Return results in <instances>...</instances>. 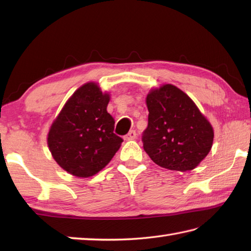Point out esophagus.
I'll return each mask as SVG.
<instances>
[{
	"mask_svg": "<svg viewBox=\"0 0 251 251\" xmlns=\"http://www.w3.org/2000/svg\"><path fill=\"white\" fill-rule=\"evenodd\" d=\"M136 138H137L136 130H130L128 134L125 136V139L126 140H134V139H136Z\"/></svg>",
	"mask_w": 251,
	"mask_h": 251,
	"instance_id": "1",
	"label": "esophagus"
}]
</instances>
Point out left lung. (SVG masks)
<instances>
[{"label": "left lung", "instance_id": "left-lung-1", "mask_svg": "<svg viewBox=\"0 0 251 251\" xmlns=\"http://www.w3.org/2000/svg\"><path fill=\"white\" fill-rule=\"evenodd\" d=\"M148 127L143 149L158 166L178 172L194 169L209 153L214 130L193 101L174 85L148 95Z\"/></svg>", "mask_w": 251, "mask_h": 251}]
</instances>
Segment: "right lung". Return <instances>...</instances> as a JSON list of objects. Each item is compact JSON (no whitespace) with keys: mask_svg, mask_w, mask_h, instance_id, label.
<instances>
[{"mask_svg":"<svg viewBox=\"0 0 251 251\" xmlns=\"http://www.w3.org/2000/svg\"><path fill=\"white\" fill-rule=\"evenodd\" d=\"M109 95L95 83L79 87L63 106L49 132L52 157L66 172L87 178L105 167L123 139L115 135L108 111Z\"/></svg>","mask_w":251,"mask_h":251,"instance_id":"1","label":"right lung"}]
</instances>
